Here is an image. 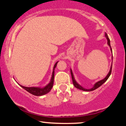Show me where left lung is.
Segmentation results:
<instances>
[{
    "mask_svg": "<svg viewBox=\"0 0 126 126\" xmlns=\"http://www.w3.org/2000/svg\"><path fill=\"white\" fill-rule=\"evenodd\" d=\"M105 36H106V39H107V44H108V45H109V47H110V50H111V52H112V49H111V48L110 39H109V36H108L107 34L106 33H105ZM112 55H113V54H112ZM112 62H113V57H112ZM111 69H112V65H111L110 71H109V73H108V74L107 75V76H106V77H105V78H104V79H101V80L98 81V82H95V83L94 84V86H93L91 88H90V89H86V88H84V87H82V86H81V85H79V84H78V82L76 81V80H75V79L74 76L73 72H72V69H70V70H71V77H72V82H73L75 88H78V89H79V90H82V91H93V90H95V89H97V88H98V87H100V86H101V85H103V84H104V82H106V81L107 80L108 78H109V77L110 76L111 73Z\"/></svg>",
    "mask_w": 126,
    "mask_h": 126,
    "instance_id": "8db88e82",
    "label": "left lung"
}]
</instances>
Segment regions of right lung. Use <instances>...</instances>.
Wrapping results in <instances>:
<instances>
[{
	"label": "right lung",
	"mask_w": 126,
	"mask_h": 126,
	"mask_svg": "<svg viewBox=\"0 0 126 126\" xmlns=\"http://www.w3.org/2000/svg\"><path fill=\"white\" fill-rule=\"evenodd\" d=\"M58 63V61H57V63H55V64L54 65V68H53V72L52 74V77L51 78V80H50L49 82L47 84V85H45V87H24L23 85H20V87L22 88H23V89L29 92L31 94H33L34 95L36 96H41L44 95L45 94H47L51 91L52 88L53 87V84H54V73H55V68H56V66L57 65V63Z\"/></svg>",
	"instance_id": "right-lung-1"
}]
</instances>
